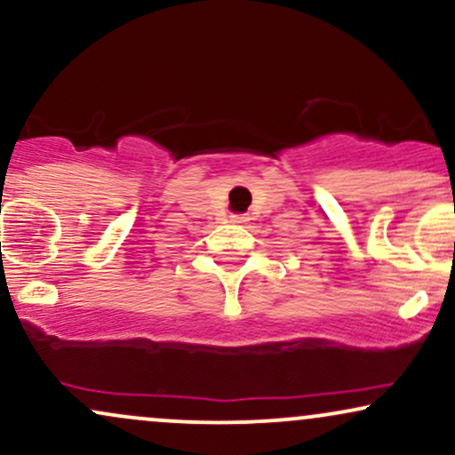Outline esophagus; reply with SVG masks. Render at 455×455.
Instances as JSON below:
<instances>
[{
  "mask_svg": "<svg viewBox=\"0 0 455 455\" xmlns=\"http://www.w3.org/2000/svg\"><path fill=\"white\" fill-rule=\"evenodd\" d=\"M231 220L237 222V224H243V222H248V218H245V216H231Z\"/></svg>",
  "mask_w": 455,
  "mask_h": 455,
  "instance_id": "1",
  "label": "esophagus"
}]
</instances>
